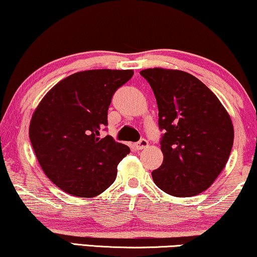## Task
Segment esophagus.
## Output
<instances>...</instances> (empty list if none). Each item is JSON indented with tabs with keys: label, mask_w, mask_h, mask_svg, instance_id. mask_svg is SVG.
I'll use <instances>...</instances> for the list:
<instances>
[{
	"label": "esophagus",
	"mask_w": 257,
	"mask_h": 257,
	"mask_svg": "<svg viewBox=\"0 0 257 257\" xmlns=\"http://www.w3.org/2000/svg\"><path fill=\"white\" fill-rule=\"evenodd\" d=\"M148 144L149 143H148V141L146 139H141L139 142L135 144V147L137 150H142V149H144V148L148 147Z\"/></svg>",
	"instance_id": "obj_1"
}]
</instances>
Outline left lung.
<instances>
[{
  "label": "left lung",
  "mask_w": 257,
  "mask_h": 257,
  "mask_svg": "<svg viewBox=\"0 0 257 257\" xmlns=\"http://www.w3.org/2000/svg\"><path fill=\"white\" fill-rule=\"evenodd\" d=\"M140 74L153 88L164 160L151 172L162 191L192 197L213 184L228 161L234 141L230 116L215 94L194 75L147 68Z\"/></svg>",
  "instance_id": "obj_1"
}]
</instances>
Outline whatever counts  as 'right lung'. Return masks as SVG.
Masks as SVG:
<instances>
[{
    "label": "right lung",
    "instance_id": "obj_1",
    "mask_svg": "<svg viewBox=\"0 0 257 257\" xmlns=\"http://www.w3.org/2000/svg\"><path fill=\"white\" fill-rule=\"evenodd\" d=\"M133 70L77 72L50 89L31 117L29 136L51 182L72 196H99L114 183L117 164L130 149L100 130L117 88Z\"/></svg>",
    "mask_w": 257,
    "mask_h": 257
}]
</instances>
